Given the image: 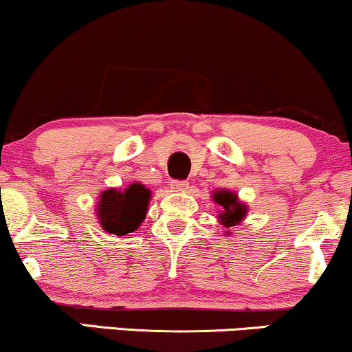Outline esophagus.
Wrapping results in <instances>:
<instances>
[{
    "mask_svg": "<svg viewBox=\"0 0 352 352\" xmlns=\"http://www.w3.org/2000/svg\"><path fill=\"white\" fill-rule=\"evenodd\" d=\"M170 188L173 191H185V190H188V182H185V180H172L170 182Z\"/></svg>",
    "mask_w": 352,
    "mask_h": 352,
    "instance_id": "obj_1",
    "label": "esophagus"
}]
</instances>
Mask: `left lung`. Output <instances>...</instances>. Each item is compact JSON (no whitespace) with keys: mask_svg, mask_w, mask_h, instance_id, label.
Here are the masks:
<instances>
[{"mask_svg":"<svg viewBox=\"0 0 352 352\" xmlns=\"http://www.w3.org/2000/svg\"><path fill=\"white\" fill-rule=\"evenodd\" d=\"M212 199H214L219 206H222V211L217 217H219V222L226 229L240 224V222L243 221V217L247 216V206L239 201L237 195L232 193V191L217 190L214 191V195H212ZM226 235H229V232Z\"/></svg>","mask_w":352,"mask_h":352,"instance_id":"1","label":"left lung"}]
</instances>
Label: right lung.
<instances>
[{
  "mask_svg": "<svg viewBox=\"0 0 352 352\" xmlns=\"http://www.w3.org/2000/svg\"><path fill=\"white\" fill-rule=\"evenodd\" d=\"M151 191L141 184H131L128 188H109L102 191L97 217L102 229L109 234L126 235L143 224Z\"/></svg>",
  "mask_w": 352,
  "mask_h": 352,
  "instance_id": "right-lung-1",
  "label": "right lung"
}]
</instances>
